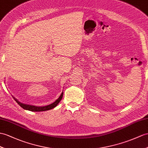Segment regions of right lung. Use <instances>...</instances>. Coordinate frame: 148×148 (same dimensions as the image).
I'll use <instances>...</instances> for the list:
<instances>
[{
    "instance_id": "right-lung-1",
    "label": "right lung",
    "mask_w": 148,
    "mask_h": 148,
    "mask_svg": "<svg viewBox=\"0 0 148 148\" xmlns=\"http://www.w3.org/2000/svg\"><path fill=\"white\" fill-rule=\"evenodd\" d=\"M63 93L62 92V94L60 95V97L55 102H54L53 103H52L51 104H49L48 106H42V107H38V106H31V105H28V104H25V103H23L20 102L19 101L15 98V97H12L14 99L16 100V102L19 104V105L23 108L25 110H28L30 111H33V112H41V111H46V110H51L53 108H55V107H56V106L60 103V102L61 101V100L63 98Z\"/></svg>"
}]
</instances>
